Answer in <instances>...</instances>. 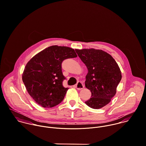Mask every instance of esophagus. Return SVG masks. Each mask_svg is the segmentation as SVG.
<instances>
[{"label":"esophagus","mask_w":146,"mask_h":146,"mask_svg":"<svg viewBox=\"0 0 146 146\" xmlns=\"http://www.w3.org/2000/svg\"><path fill=\"white\" fill-rule=\"evenodd\" d=\"M75 86H76V88L78 90H82L84 88L83 84V83H82L81 82H78V83L76 84Z\"/></svg>","instance_id":"obj_1"}]
</instances>
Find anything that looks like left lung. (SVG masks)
Masks as SVG:
<instances>
[{"label":"left lung","mask_w":146,"mask_h":146,"mask_svg":"<svg viewBox=\"0 0 146 146\" xmlns=\"http://www.w3.org/2000/svg\"><path fill=\"white\" fill-rule=\"evenodd\" d=\"M75 51L88 70L85 85L92 96L85 103L94 109L102 108L116 93L122 78L120 69L113 57L102 50L91 48Z\"/></svg>","instance_id":"left-lung-1"}]
</instances>
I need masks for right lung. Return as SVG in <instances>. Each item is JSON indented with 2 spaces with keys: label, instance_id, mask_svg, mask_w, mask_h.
Here are the masks:
<instances>
[{
  "label": "right lung",
  "instance_id": "right-lung-1",
  "mask_svg": "<svg viewBox=\"0 0 146 146\" xmlns=\"http://www.w3.org/2000/svg\"><path fill=\"white\" fill-rule=\"evenodd\" d=\"M72 48L53 45L34 56L26 64L22 81L33 100L45 108L60 104L68 88L63 87L66 79L62 72V63L67 58H75Z\"/></svg>",
  "mask_w": 146,
  "mask_h": 146
}]
</instances>
